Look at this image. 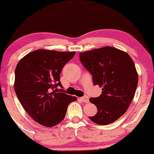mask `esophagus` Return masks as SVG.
<instances>
[{
  "label": "esophagus",
  "mask_w": 154,
  "mask_h": 154,
  "mask_svg": "<svg viewBox=\"0 0 154 154\" xmlns=\"http://www.w3.org/2000/svg\"><path fill=\"white\" fill-rule=\"evenodd\" d=\"M80 99H81L82 102H84V103H88V102H89V97L86 96H82V97L80 98Z\"/></svg>",
  "instance_id": "1"
}]
</instances>
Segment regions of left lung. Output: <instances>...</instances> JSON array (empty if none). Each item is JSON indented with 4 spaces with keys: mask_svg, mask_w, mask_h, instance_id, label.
<instances>
[{
    "mask_svg": "<svg viewBox=\"0 0 154 154\" xmlns=\"http://www.w3.org/2000/svg\"><path fill=\"white\" fill-rule=\"evenodd\" d=\"M79 58L92 74L94 85L103 88L99 97L89 99L98 111L89 118L99 125L113 123L126 112L135 95L138 74L133 59L110 46L81 52Z\"/></svg>",
    "mask_w": 154,
    "mask_h": 154,
    "instance_id": "1",
    "label": "left lung"
}]
</instances>
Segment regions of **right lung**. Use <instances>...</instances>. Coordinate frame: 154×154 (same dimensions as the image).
<instances>
[{
  "mask_svg": "<svg viewBox=\"0 0 154 154\" xmlns=\"http://www.w3.org/2000/svg\"><path fill=\"white\" fill-rule=\"evenodd\" d=\"M75 51L38 49L28 53L15 69L14 91L19 101L31 118L39 124L52 127L61 123L69 103L75 96L64 93L60 74Z\"/></svg>",
  "mask_w": 154,
  "mask_h": 154,
  "instance_id": "obj_1",
  "label": "right lung"
}]
</instances>
